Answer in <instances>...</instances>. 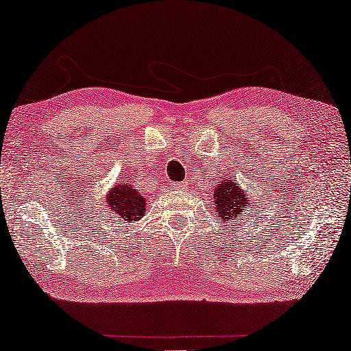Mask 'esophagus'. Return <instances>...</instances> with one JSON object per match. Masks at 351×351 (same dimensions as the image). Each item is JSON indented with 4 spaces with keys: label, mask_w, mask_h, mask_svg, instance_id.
Instances as JSON below:
<instances>
[{
    "label": "esophagus",
    "mask_w": 351,
    "mask_h": 351,
    "mask_svg": "<svg viewBox=\"0 0 351 351\" xmlns=\"http://www.w3.org/2000/svg\"><path fill=\"white\" fill-rule=\"evenodd\" d=\"M171 187H173V189H181L182 184H181V182H173V184H171Z\"/></svg>",
    "instance_id": "1"
}]
</instances>
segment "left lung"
<instances>
[{"label":"left lung","mask_w":351,"mask_h":351,"mask_svg":"<svg viewBox=\"0 0 351 351\" xmlns=\"http://www.w3.org/2000/svg\"><path fill=\"white\" fill-rule=\"evenodd\" d=\"M214 210L220 217V221L225 223L236 220L241 214H247L252 206H254V202L248 198L237 180L231 178H225L220 184L214 187Z\"/></svg>","instance_id":"obj_1"}]
</instances>
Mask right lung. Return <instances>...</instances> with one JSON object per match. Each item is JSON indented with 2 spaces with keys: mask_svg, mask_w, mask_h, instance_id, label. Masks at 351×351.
<instances>
[{
  "mask_svg": "<svg viewBox=\"0 0 351 351\" xmlns=\"http://www.w3.org/2000/svg\"><path fill=\"white\" fill-rule=\"evenodd\" d=\"M106 206L115 217L123 219L126 223H136L145 215L147 199L142 192L128 181H119L106 193Z\"/></svg>",
  "mask_w": 351,
  "mask_h": 351,
  "instance_id": "obj_1",
  "label": "right lung"
}]
</instances>
